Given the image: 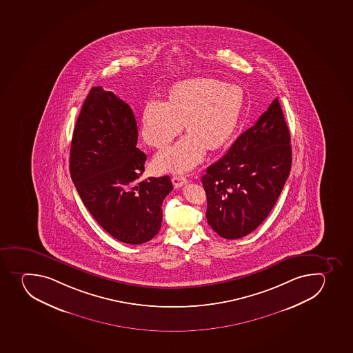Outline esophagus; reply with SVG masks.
I'll return each mask as SVG.
<instances>
[{"mask_svg":"<svg viewBox=\"0 0 353 353\" xmlns=\"http://www.w3.org/2000/svg\"><path fill=\"white\" fill-rule=\"evenodd\" d=\"M172 184L175 188H181L183 185L186 184V181H188V178L185 177L183 175H175L172 178Z\"/></svg>","mask_w":353,"mask_h":353,"instance_id":"1","label":"esophagus"}]
</instances>
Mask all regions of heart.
Listing matches in <instances>:
<instances>
[{
  "label": "heart",
  "mask_w": 353,
  "mask_h": 353,
  "mask_svg": "<svg viewBox=\"0 0 353 353\" xmlns=\"http://www.w3.org/2000/svg\"><path fill=\"white\" fill-rule=\"evenodd\" d=\"M239 85L214 79H192L176 84L169 101L153 98L141 115V136L148 145L161 148L183 127L188 134L160 152L154 165L159 170H188L198 165L207 148L217 150L231 138L243 106Z\"/></svg>",
  "instance_id": "obj_1"
}]
</instances>
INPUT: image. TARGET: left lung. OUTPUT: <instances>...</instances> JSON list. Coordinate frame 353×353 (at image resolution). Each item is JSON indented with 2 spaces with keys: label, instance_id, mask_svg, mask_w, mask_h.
I'll return each instance as SVG.
<instances>
[{
  "label": "left lung",
  "instance_id": "left-lung-1",
  "mask_svg": "<svg viewBox=\"0 0 353 353\" xmlns=\"http://www.w3.org/2000/svg\"><path fill=\"white\" fill-rule=\"evenodd\" d=\"M290 168V134L276 98L202 177L210 228L228 240L252 233L276 205Z\"/></svg>",
  "mask_w": 353,
  "mask_h": 353
}]
</instances>
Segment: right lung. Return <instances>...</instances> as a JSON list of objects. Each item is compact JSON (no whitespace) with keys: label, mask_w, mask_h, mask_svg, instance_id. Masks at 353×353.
Listing matches in <instances>:
<instances>
[{"label":"right lung","mask_w":353,"mask_h":353,"mask_svg":"<svg viewBox=\"0 0 353 353\" xmlns=\"http://www.w3.org/2000/svg\"><path fill=\"white\" fill-rule=\"evenodd\" d=\"M130 106L103 87L91 88L72 138L70 172L77 193L98 224L119 241L141 245L161 228L169 176L148 177L146 154L136 148Z\"/></svg>","instance_id":"1"}]
</instances>
